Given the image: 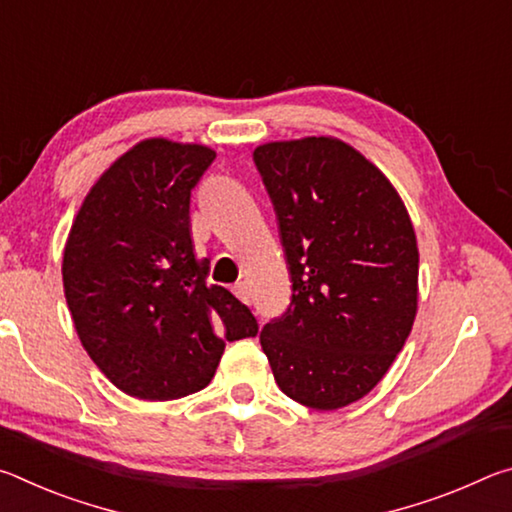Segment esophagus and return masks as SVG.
<instances>
[{"mask_svg":"<svg viewBox=\"0 0 512 512\" xmlns=\"http://www.w3.org/2000/svg\"><path fill=\"white\" fill-rule=\"evenodd\" d=\"M232 293H235V296H237L241 302H250V289H248L246 282H237L235 287H232Z\"/></svg>","mask_w":512,"mask_h":512,"instance_id":"1","label":"esophagus"}]
</instances>
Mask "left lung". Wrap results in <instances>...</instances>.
Wrapping results in <instances>:
<instances>
[{
  "label": "left lung",
  "instance_id": "8db88e82",
  "mask_svg": "<svg viewBox=\"0 0 512 512\" xmlns=\"http://www.w3.org/2000/svg\"><path fill=\"white\" fill-rule=\"evenodd\" d=\"M293 296L259 343L284 395L316 411L366 397L418 314V241L391 180L332 135L259 144Z\"/></svg>",
  "mask_w": 512,
  "mask_h": 512
}]
</instances>
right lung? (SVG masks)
<instances>
[{
    "label": "right lung",
    "mask_w": 512,
    "mask_h": 512,
    "mask_svg": "<svg viewBox=\"0 0 512 512\" xmlns=\"http://www.w3.org/2000/svg\"><path fill=\"white\" fill-rule=\"evenodd\" d=\"M216 153L149 137L110 164L83 198L63 250L74 329L119 391L149 402L210 384L225 341L257 320L228 289L207 284L194 253L189 196Z\"/></svg>",
    "instance_id": "right-lung-1"
}]
</instances>
